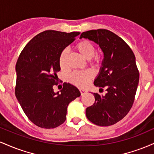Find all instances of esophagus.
Segmentation results:
<instances>
[{
    "mask_svg": "<svg viewBox=\"0 0 154 154\" xmlns=\"http://www.w3.org/2000/svg\"><path fill=\"white\" fill-rule=\"evenodd\" d=\"M79 92H80L81 95H82L85 94V93H87V91H86L85 90H84V89H79Z\"/></svg>",
    "mask_w": 154,
    "mask_h": 154,
    "instance_id": "1",
    "label": "esophagus"
}]
</instances>
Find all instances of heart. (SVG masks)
<instances>
[{
    "label": "heart",
    "instance_id": "obj_1",
    "mask_svg": "<svg viewBox=\"0 0 154 154\" xmlns=\"http://www.w3.org/2000/svg\"><path fill=\"white\" fill-rule=\"evenodd\" d=\"M75 49L83 58L85 59H91V63L94 66H98L100 63V59L98 56H94L95 54V47L94 44L88 40H83L76 45ZM67 59L68 52L66 50H63L60 54L59 63L61 69L67 68ZM94 77V74L91 70L84 72H76L72 73L69 77V80L72 84L78 87H85L90 80Z\"/></svg>",
    "mask_w": 154,
    "mask_h": 154
}]
</instances>
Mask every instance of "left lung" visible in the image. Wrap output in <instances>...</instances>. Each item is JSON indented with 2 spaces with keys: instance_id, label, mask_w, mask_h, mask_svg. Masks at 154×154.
I'll list each match as a JSON object with an SVG mask.
<instances>
[{
  "instance_id": "8db88e82",
  "label": "left lung",
  "mask_w": 154,
  "mask_h": 154,
  "mask_svg": "<svg viewBox=\"0 0 154 154\" xmlns=\"http://www.w3.org/2000/svg\"><path fill=\"white\" fill-rule=\"evenodd\" d=\"M82 38L95 42L103 51L102 66L94 85L107 91L105 95L93 93L95 103L86 109V116L98 126H110L122 119L133 104L139 82L135 56L122 39L107 29L84 32Z\"/></svg>"
}]
</instances>
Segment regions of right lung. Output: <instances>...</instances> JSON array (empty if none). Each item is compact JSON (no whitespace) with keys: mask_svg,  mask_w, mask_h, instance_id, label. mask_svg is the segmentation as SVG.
<instances>
[{"mask_svg":"<svg viewBox=\"0 0 154 154\" xmlns=\"http://www.w3.org/2000/svg\"><path fill=\"white\" fill-rule=\"evenodd\" d=\"M79 34L42 32L19 55L16 64V97L28 119L40 128H55L63 124L68 105L80 96L79 90L70 83H63L60 93L53 88L59 81L56 73L61 69L60 54Z\"/></svg>","mask_w":154,"mask_h":154,"instance_id":"1","label":"right lung"}]
</instances>
